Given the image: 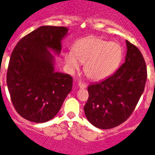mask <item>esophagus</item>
Segmentation results:
<instances>
[{
  "mask_svg": "<svg viewBox=\"0 0 155 155\" xmlns=\"http://www.w3.org/2000/svg\"><path fill=\"white\" fill-rule=\"evenodd\" d=\"M86 86H87V85H86V83H83V82H79V87L80 88V89H86Z\"/></svg>",
  "mask_w": 155,
  "mask_h": 155,
  "instance_id": "esophagus-1",
  "label": "esophagus"
}]
</instances>
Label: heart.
<instances>
[{"label":"heart","mask_w":155,"mask_h":155,"mask_svg":"<svg viewBox=\"0 0 155 155\" xmlns=\"http://www.w3.org/2000/svg\"><path fill=\"white\" fill-rule=\"evenodd\" d=\"M122 57L120 45L108 42L95 36L79 39L73 46V51L65 54L64 61L71 73L84 63V72L93 80H99L109 76Z\"/></svg>","instance_id":"b5f03b06"}]
</instances>
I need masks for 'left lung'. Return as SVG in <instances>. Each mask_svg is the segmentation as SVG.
<instances>
[{
    "label": "left lung",
    "mask_w": 155,
    "mask_h": 155,
    "mask_svg": "<svg viewBox=\"0 0 155 155\" xmlns=\"http://www.w3.org/2000/svg\"><path fill=\"white\" fill-rule=\"evenodd\" d=\"M125 61L111 76L88 86L84 112L89 121L101 129L115 128L134 112L147 80V67L139 49L126 40Z\"/></svg>",
    "instance_id": "obj_1"
}]
</instances>
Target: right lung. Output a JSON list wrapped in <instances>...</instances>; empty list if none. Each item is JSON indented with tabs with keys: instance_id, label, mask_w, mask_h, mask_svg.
<instances>
[{
	"instance_id": "add662e5",
	"label": "right lung",
	"mask_w": 155,
	"mask_h": 155,
	"mask_svg": "<svg viewBox=\"0 0 155 155\" xmlns=\"http://www.w3.org/2000/svg\"><path fill=\"white\" fill-rule=\"evenodd\" d=\"M67 30L42 26L23 37L12 51L7 85L15 110L28 121L43 123L52 119L72 90L73 78L55 73L48 50L60 53Z\"/></svg>"
}]
</instances>
